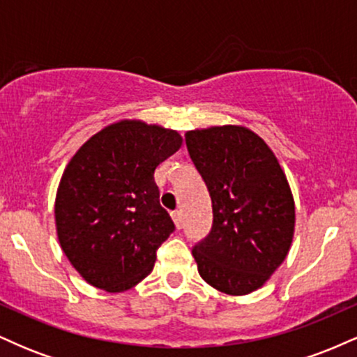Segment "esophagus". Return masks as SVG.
Returning <instances> with one entry per match:
<instances>
[{"label":"esophagus","mask_w":357,"mask_h":357,"mask_svg":"<svg viewBox=\"0 0 357 357\" xmlns=\"http://www.w3.org/2000/svg\"><path fill=\"white\" fill-rule=\"evenodd\" d=\"M173 220H174L176 227L181 228V227H183V211H181V210L173 211Z\"/></svg>","instance_id":"1"}]
</instances>
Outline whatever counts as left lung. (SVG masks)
Returning a JSON list of instances; mask_svg holds the SVG:
<instances>
[{"mask_svg": "<svg viewBox=\"0 0 357 357\" xmlns=\"http://www.w3.org/2000/svg\"><path fill=\"white\" fill-rule=\"evenodd\" d=\"M186 147L211 196L213 225L192 257L204 282L245 296L268 280L289 253L296 206L268 146L240 126L186 132Z\"/></svg>", "mask_w": 357, "mask_h": 357, "instance_id": "left-lung-1", "label": "left lung"}]
</instances>
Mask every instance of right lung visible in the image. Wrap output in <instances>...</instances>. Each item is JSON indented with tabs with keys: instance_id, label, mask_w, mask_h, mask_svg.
Wrapping results in <instances>:
<instances>
[{
	"instance_id": "1",
	"label": "right lung",
	"mask_w": 357,
	"mask_h": 357,
	"mask_svg": "<svg viewBox=\"0 0 357 357\" xmlns=\"http://www.w3.org/2000/svg\"><path fill=\"white\" fill-rule=\"evenodd\" d=\"M179 147L176 130L121 121L68 162L56 192V233L90 285L122 292L151 273L155 252L176 228L159 203L154 171Z\"/></svg>"
}]
</instances>
